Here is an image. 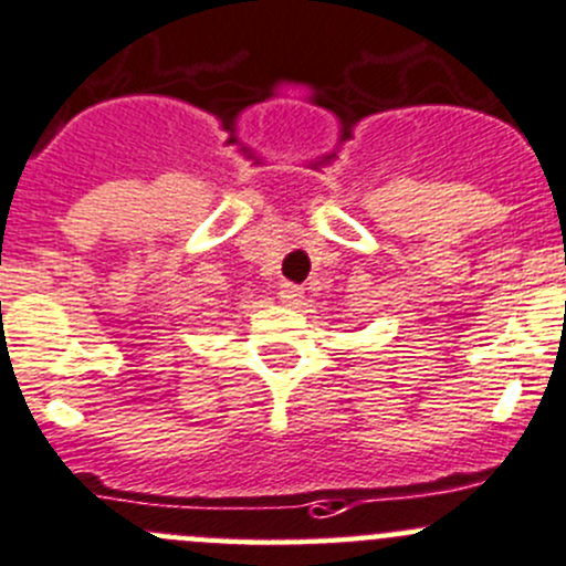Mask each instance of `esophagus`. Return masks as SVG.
I'll return each instance as SVG.
<instances>
[{
	"label": "esophagus",
	"mask_w": 566,
	"mask_h": 566,
	"mask_svg": "<svg viewBox=\"0 0 566 566\" xmlns=\"http://www.w3.org/2000/svg\"><path fill=\"white\" fill-rule=\"evenodd\" d=\"M279 298H282L284 306H293V308H301L303 303H306V295H303V287H298V284H282Z\"/></svg>",
	"instance_id": "esophagus-1"
}]
</instances>
